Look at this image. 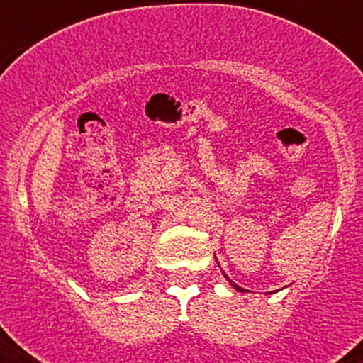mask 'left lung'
<instances>
[{
  "label": "left lung",
  "instance_id": "left-lung-1",
  "mask_svg": "<svg viewBox=\"0 0 363 363\" xmlns=\"http://www.w3.org/2000/svg\"><path fill=\"white\" fill-rule=\"evenodd\" d=\"M233 286H235V284H233ZM239 290V292H245V290H242V288H239V286H235Z\"/></svg>",
  "mask_w": 363,
  "mask_h": 363
}]
</instances>
